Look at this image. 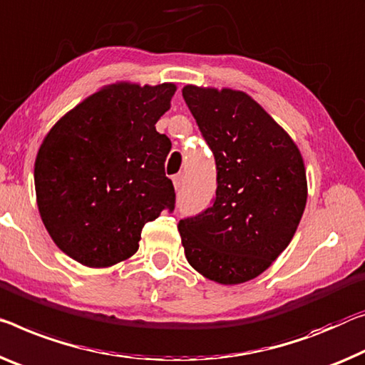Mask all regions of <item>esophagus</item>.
I'll use <instances>...</instances> for the list:
<instances>
[{"label": "esophagus", "instance_id": "esophagus-1", "mask_svg": "<svg viewBox=\"0 0 365 365\" xmlns=\"http://www.w3.org/2000/svg\"><path fill=\"white\" fill-rule=\"evenodd\" d=\"M173 184H175L176 189L181 187V184H182V175H181V173H179V175L173 176Z\"/></svg>", "mask_w": 365, "mask_h": 365}]
</instances>
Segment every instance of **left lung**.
<instances>
[{"mask_svg":"<svg viewBox=\"0 0 365 365\" xmlns=\"http://www.w3.org/2000/svg\"><path fill=\"white\" fill-rule=\"evenodd\" d=\"M217 166L212 205L179 220L184 253L218 284L264 272L287 248L307 204V176L297 145L248 94L182 89Z\"/></svg>","mask_w":365,"mask_h":365,"instance_id":"8db88e82","label":"left lung"}]
</instances>
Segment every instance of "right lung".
Here are the masks:
<instances>
[{"label":"right lung","instance_id":"right-lung-1","mask_svg":"<svg viewBox=\"0 0 365 365\" xmlns=\"http://www.w3.org/2000/svg\"><path fill=\"white\" fill-rule=\"evenodd\" d=\"M176 86L119 83L101 89L52 127L38 148L34 181L55 245L89 267L137 253L142 228L175 210L165 175L171 142L155 124Z\"/></svg>","mask_w":365,"mask_h":365}]
</instances>
